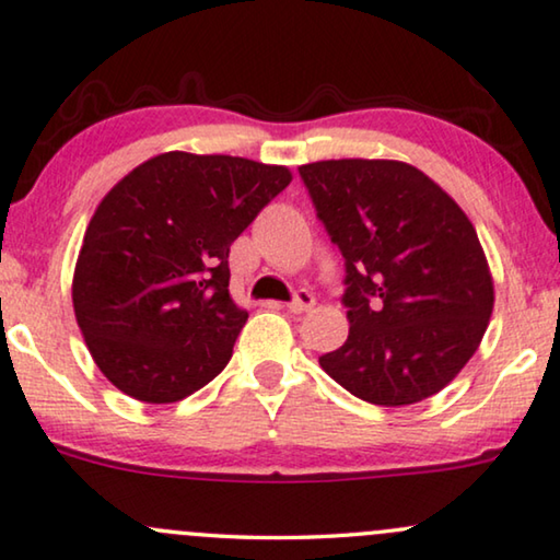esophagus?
Segmentation results:
<instances>
[{"label":"esophagus","mask_w":560,"mask_h":560,"mask_svg":"<svg viewBox=\"0 0 560 560\" xmlns=\"http://www.w3.org/2000/svg\"><path fill=\"white\" fill-rule=\"evenodd\" d=\"M313 305H315V295L311 293V290H298L295 298L288 303V311L290 313H305V311H311Z\"/></svg>","instance_id":"obj_1"}]
</instances>
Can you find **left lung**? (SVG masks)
Listing matches in <instances>:
<instances>
[{"label":"left lung","instance_id":"left-lung-1","mask_svg":"<svg viewBox=\"0 0 560 560\" xmlns=\"http://www.w3.org/2000/svg\"><path fill=\"white\" fill-rule=\"evenodd\" d=\"M298 172L346 260L351 328L320 355L323 371L378 407L442 392L472 359L495 303L472 222L404 161H315Z\"/></svg>","mask_w":560,"mask_h":560}]
</instances>
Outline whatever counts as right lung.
Listing matches in <instances>:
<instances>
[{"instance_id":"1","label":"right lung","mask_w":560,"mask_h":560,"mask_svg":"<svg viewBox=\"0 0 560 560\" xmlns=\"http://www.w3.org/2000/svg\"><path fill=\"white\" fill-rule=\"evenodd\" d=\"M290 179L285 166L168 151L105 194L80 247L72 307L113 386L172 404L230 363L247 320L230 298V245Z\"/></svg>"}]
</instances>
